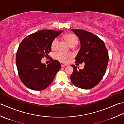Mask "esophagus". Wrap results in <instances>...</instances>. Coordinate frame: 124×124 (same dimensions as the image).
Returning <instances> with one entry per match:
<instances>
[{"label": "esophagus", "mask_w": 124, "mask_h": 124, "mask_svg": "<svg viewBox=\"0 0 124 124\" xmlns=\"http://www.w3.org/2000/svg\"><path fill=\"white\" fill-rule=\"evenodd\" d=\"M60 64H61V67H64L65 66H67V64H64L63 63H62V62H61Z\"/></svg>", "instance_id": "obj_1"}]
</instances>
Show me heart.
<instances>
[{
  "mask_svg": "<svg viewBox=\"0 0 124 124\" xmlns=\"http://www.w3.org/2000/svg\"><path fill=\"white\" fill-rule=\"evenodd\" d=\"M65 40L69 45L70 47H73L77 44L78 43V38L75 35L72 33H68L64 37ZM59 44V39L57 38H54L53 40L51 43V48L52 49L55 50L56 49ZM70 57L69 54H64L62 53H57L55 54V58L56 60L60 61L61 62H65L67 61V60Z\"/></svg>",
  "mask_w": 124,
  "mask_h": 124,
  "instance_id": "obj_1",
  "label": "heart"
}]
</instances>
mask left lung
<instances>
[{"label": "left lung", "mask_w": 124, "mask_h": 124, "mask_svg": "<svg viewBox=\"0 0 124 124\" xmlns=\"http://www.w3.org/2000/svg\"><path fill=\"white\" fill-rule=\"evenodd\" d=\"M80 39L81 47L76 56L75 63H85L81 70L71 65L73 72L70 79L78 88L87 89L94 87L106 72L109 54L103 41L98 36L82 29H71Z\"/></svg>", "instance_id": "obj_1"}]
</instances>
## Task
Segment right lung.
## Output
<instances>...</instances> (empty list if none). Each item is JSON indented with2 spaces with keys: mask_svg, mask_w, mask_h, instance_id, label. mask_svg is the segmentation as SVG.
Instances as JSON below:
<instances>
[{
  "mask_svg": "<svg viewBox=\"0 0 124 124\" xmlns=\"http://www.w3.org/2000/svg\"><path fill=\"white\" fill-rule=\"evenodd\" d=\"M63 32L43 30L28 36L20 44L16 55V64L20 79L28 88L42 91L48 87L61 68L60 63L52 59L46 65L41 60L48 56L53 40Z\"/></svg>",
  "mask_w": 124,
  "mask_h": 124,
  "instance_id": "1",
  "label": "right lung"
}]
</instances>
